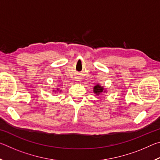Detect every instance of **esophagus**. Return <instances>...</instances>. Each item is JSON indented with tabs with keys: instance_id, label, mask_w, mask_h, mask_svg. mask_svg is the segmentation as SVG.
I'll list each match as a JSON object with an SVG mask.
<instances>
[{
	"instance_id": "1",
	"label": "esophagus",
	"mask_w": 160,
	"mask_h": 160,
	"mask_svg": "<svg viewBox=\"0 0 160 160\" xmlns=\"http://www.w3.org/2000/svg\"><path fill=\"white\" fill-rule=\"evenodd\" d=\"M78 83H80V80H78Z\"/></svg>"
}]
</instances>
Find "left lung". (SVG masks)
<instances>
[{"mask_svg": "<svg viewBox=\"0 0 160 160\" xmlns=\"http://www.w3.org/2000/svg\"><path fill=\"white\" fill-rule=\"evenodd\" d=\"M105 91H106V90H104V87H102L99 84H97V85L94 86L93 88V92L94 94H97V95H99L100 94H102Z\"/></svg>", "mask_w": 160, "mask_h": 160, "instance_id": "left-lung-1", "label": "left lung"}]
</instances>
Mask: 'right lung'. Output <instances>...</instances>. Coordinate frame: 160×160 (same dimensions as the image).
I'll list each match as a JSON object with an SVG mask.
<instances>
[{
    "label": "right lung",
    "instance_id": "right-lung-1",
    "mask_svg": "<svg viewBox=\"0 0 160 160\" xmlns=\"http://www.w3.org/2000/svg\"><path fill=\"white\" fill-rule=\"evenodd\" d=\"M57 91H59V89H58V88H57V90H56V92H57ZM60 92H61V91H60Z\"/></svg>",
    "mask_w": 160,
    "mask_h": 160
}]
</instances>
